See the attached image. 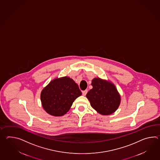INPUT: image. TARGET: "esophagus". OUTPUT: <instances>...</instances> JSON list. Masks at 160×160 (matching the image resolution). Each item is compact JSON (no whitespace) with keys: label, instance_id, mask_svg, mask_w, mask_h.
<instances>
[{"label":"esophagus","instance_id":"obj_1","mask_svg":"<svg viewBox=\"0 0 160 160\" xmlns=\"http://www.w3.org/2000/svg\"><path fill=\"white\" fill-rule=\"evenodd\" d=\"M88 92V90H84V91H82V95L83 96H85L86 95V94Z\"/></svg>","mask_w":160,"mask_h":160}]
</instances>
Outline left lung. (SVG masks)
Returning <instances> with one entry per match:
<instances>
[{
	"label": "left lung",
	"instance_id": "left-lung-1",
	"mask_svg": "<svg viewBox=\"0 0 160 160\" xmlns=\"http://www.w3.org/2000/svg\"><path fill=\"white\" fill-rule=\"evenodd\" d=\"M92 89L87 93V98L93 109L101 115L113 114L119 106L121 96L114 84L95 78L92 80Z\"/></svg>",
	"mask_w": 160,
	"mask_h": 160
}]
</instances>
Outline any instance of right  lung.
<instances>
[{"label": "right lung", "mask_w": 160, "mask_h": 160, "mask_svg": "<svg viewBox=\"0 0 160 160\" xmlns=\"http://www.w3.org/2000/svg\"><path fill=\"white\" fill-rule=\"evenodd\" d=\"M82 95L78 85L73 79L65 76L50 82L41 91V100L47 113L60 117L69 110L75 100Z\"/></svg>", "instance_id": "right-lung-1"}]
</instances>
